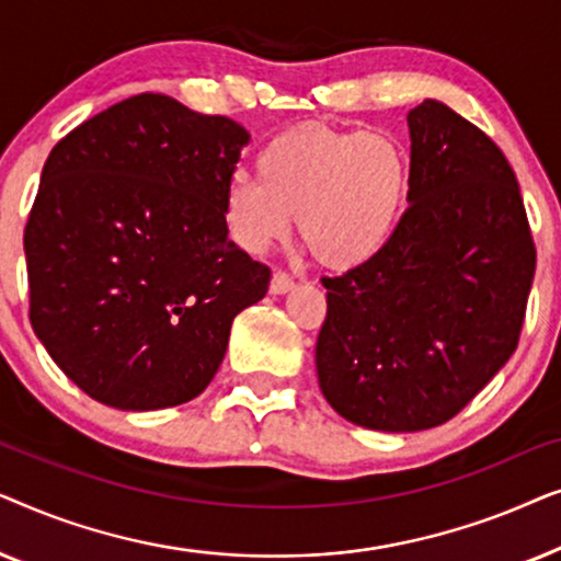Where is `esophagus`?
<instances>
[{
  "instance_id": "obj_1",
  "label": "esophagus",
  "mask_w": 561,
  "mask_h": 561,
  "mask_svg": "<svg viewBox=\"0 0 561 561\" xmlns=\"http://www.w3.org/2000/svg\"><path fill=\"white\" fill-rule=\"evenodd\" d=\"M294 288H296V283L288 273H283V271L273 273V278H271V294L273 296H283V294H288V290H294Z\"/></svg>"
}]
</instances>
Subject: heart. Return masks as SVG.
<instances>
[{
    "label": "heart",
    "mask_w": 561,
    "mask_h": 561,
    "mask_svg": "<svg viewBox=\"0 0 561 561\" xmlns=\"http://www.w3.org/2000/svg\"><path fill=\"white\" fill-rule=\"evenodd\" d=\"M257 181L234 179L221 217L237 248L265 255L296 217L298 237L321 265L350 271L388 248L409 196V160L386 133L294 127L255 160Z\"/></svg>",
    "instance_id": "obj_1"
}]
</instances>
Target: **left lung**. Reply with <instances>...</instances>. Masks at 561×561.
<instances>
[{
	"mask_svg": "<svg viewBox=\"0 0 561 561\" xmlns=\"http://www.w3.org/2000/svg\"><path fill=\"white\" fill-rule=\"evenodd\" d=\"M409 209L386 250L324 278L319 388L352 424L424 432L516 352L536 250L501 148L447 104L409 112Z\"/></svg>",
	"mask_w": 561,
	"mask_h": 561,
	"instance_id": "8db88e82",
	"label": "left lung"
}]
</instances>
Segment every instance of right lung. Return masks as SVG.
Instances as JSON below:
<instances>
[{"instance_id":"right-lung-1","label":"right lung","mask_w":561,"mask_h":561,"mask_svg":"<svg viewBox=\"0 0 561 561\" xmlns=\"http://www.w3.org/2000/svg\"><path fill=\"white\" fill-rule=\"evenodd\" d=\"M250 135L163 94L68 133L25 227L30 324L94 401L158 411L204 393L271 271L227 240L225 191Z\"/></svg>"}]
</instances>
